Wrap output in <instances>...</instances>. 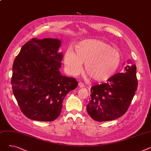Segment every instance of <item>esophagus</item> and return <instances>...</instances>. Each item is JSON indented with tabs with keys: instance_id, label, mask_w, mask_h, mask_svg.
<instances>
[{
	"instance_id": "esophagus-1",
	"label": "esophagus",
	"mask_w": 151,
	"mask_h": 151,
	"mask_svg": "<svg viewBox=\"0 0 151 151\" xmlns=\"http://www.w3.org/2000/svg\"><path fill=\"white\" fill-rule=\"evenodd\" d=\"M78 86L80 87V88H84V84L82 82H79V83H78Z\"/></svg>"
}]
</instances>
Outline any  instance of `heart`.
<instances>
[{"instance_id": "1", "label": "heart", "mask_w": 151, "mask_h": 151, "mask_svg": "<svg viewBox=\"0 0 151 151\" xmlns=\"http://www.w3.org/2000/svg\"><path fill=\"white\" fill-rule=\"evenodd\" d=\"M65 51L63 62L72 75L80 71L84 63V73L97 82H105L117 71L121 62V53L109 44L97 39H86Z\"/></svg>"}]
</instances>
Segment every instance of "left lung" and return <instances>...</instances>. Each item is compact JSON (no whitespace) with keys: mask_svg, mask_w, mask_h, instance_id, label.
<instances>
[{"mask_svg":"<svg viewBox=\"0 0 151 151\" xmlns=\"http://www.w3.org/2000/svg\"><path fill=\"white\" fill-rule=\"evenodd\" d=\"M136 72L135 65H127L124 73L114 75L106 83L91 87L86 108L92 119L99 122L112 121L126 113L137 89Z\"/></svg>","mask_w":151,"mask_h":151,"instance_id":"left-lung-1","label":"left lung"}]
</instances>
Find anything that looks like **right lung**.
I'll use <instances>...</instances> for the list:
<instances>
[{"mask_svg": "<svg viewBox=\"0 0 151 151\" xmlns=\"http://www.w3.org/2000/svg\"><path fill=\"white\" fill-rule=\"evenodd\" d=\"M56 38H32L24 45L13 65L12 85L22 113L32 120L53 121L60 115L66 95L78 86L63 76V54Z\"/></svg>", "mask_w": 151, "mask_h": 151, "instance_id": "obj_1", "label": "right lung"}]
</instances>
